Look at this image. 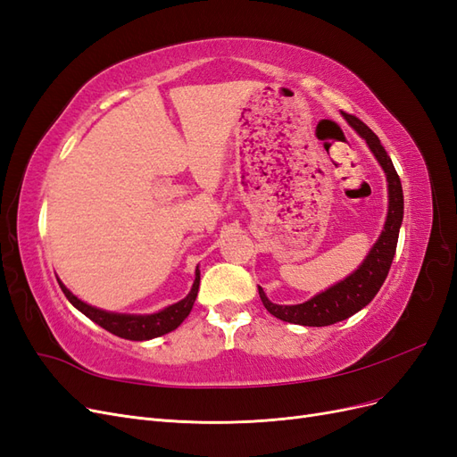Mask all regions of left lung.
Here are the masks:
<instances>
[{
	"label": "left lung",
	"mask_w": 457,
	"mask_h": 457,
	"mask_svg": "<svg viewBox=\"0 0 457 457\" xmlns=\"http://www.w3.org/2000/svg\"><path fill=\"white\" fill-rule=\"evenodd\" d=\"M356 133L362 137L371 148L373 156L378 158L381 168L386 175V183H389V213H386L385 228L381 232L379 240L373 244L371 252L364 259V262L358 267L351 276H347L343 282L331 286L326 292L314 295L312 299L301 303V305H276L270 303L259 287V297L265 309L280 318L284 322L301 324V326H329L345 320V318L353 316L361 309H364L368 303L378 295L379 287L383 286L386 274H389L391 262L396 252L398 242V230L403 225L404 215V196H403V185H400V177L395 170V165L386 154L383 145L379 143V137L373 133L362 120H358L353 114H343Z\"/></svg>",
	"instance_id": "left-lung-1"
}]
</instances>
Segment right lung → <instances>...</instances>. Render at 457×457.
Here are the masks:
<instances>
[{
	"label": "right lung",
	"mask_w": 457,
	"mask_h": 457,
	"mask_svg": "<svg viewBox=\"0 0 457 457\" xmlns=\"http://www.w3.org/2000/svg\"><path fill=\"white\" fill-rule=\"evenodd\" d=\"M198 287H200V272L196 270L195 284H192L190 294L185 299H181L179 303H175V305H170L168 309H163L156 314L137 316V314H116V312L95 309L87 305V303L79 301L61 284L62 294L79 312H84L95 324H99L101 328L110 331V334H114L121 339H131V341H146L152 337H160L163 334H170V331H173L177 326H181V322L190 314L192 305H195Z\"/></svg>",
	"instance_id": "right-lung-1"
}]
</instances>
